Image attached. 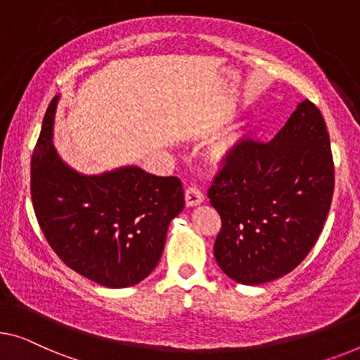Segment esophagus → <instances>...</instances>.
<instances>
[{
    "label": "esophagus",
    "mask_w": 360,
    "mask_h": 360,
    "mask_svg": "<svg viewBox=\"0 0 360 360\" xmlns=\"http://www.w3.org/2000/svg\"><path fill=\"white\" fill-rule=\"evenodd\" d=\"M184 198H186V207H195V205H200V203L205 200V195H203L202 191L197 189V187H189V189L186 191Z\"/></svg>",
    "instance_id": "esophagus-1"
}]
</instances>
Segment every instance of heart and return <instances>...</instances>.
I'll return each instance as SVG.
<instances>
[{
	"instance_id": "1",
	"label": "heart",
	"mask_w": 360,
	"mask_h": 360,
	"mask_svg": "<svg viewBox=\"0 0 360 360\" xmlns=\"http://www.w3.org/2000/svg\"><path fill=\"white\" fill-rule=\"evenodd\" d=\"M234 147L236 139H224V141L218 142L217 146H213L210 153H208V160H210L212 165H221L229 158V155L233 153Z\"/></svg>"
}]
</instances>
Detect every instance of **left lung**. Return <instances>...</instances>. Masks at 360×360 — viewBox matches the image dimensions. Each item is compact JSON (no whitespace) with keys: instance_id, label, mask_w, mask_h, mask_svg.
<instances>
[{"instance_id":"left-lung-1","label":"left lung","mask_w":360,"mask_h":360,"mask_svg":"<svg viewBox=\"0 0 360 360\" xmlns=\"http://www.w3.org/2000/svg\"><path fill=\"white\" fill-rule=\"evenodd\" d=\"M333 189L328 131L305 98L268 143L240 141L208 189L221 217L218 266L249 286L292 271L317 243Z\"/></svg>"}]
</instances>
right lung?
<instances>
[{
    "instance_id": "1",
    "label": "right lung",
    "mask_w": 360,
    "mask_h": 360,
    "mask_svg": "<svg viewBox=\"0 0 360 360\" xmlns=\"http://www.w3.org/2000/svg\"><path fill=\"white\" fill-rule=\"evenodd\" d=\"M60 95L45 112L30 163V194L41 233L74 271L106 288L141 283L158 265L171 219L184 208L174 176L139 166L80 174L53 146Z\"/></svg>"
}]
</instances>
